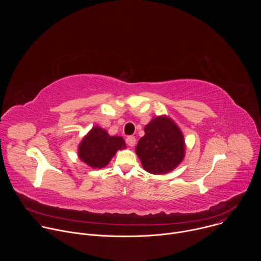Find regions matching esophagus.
<instances>
[{
  "label": "esophagus",
  "instance_id": "esophagus-1",
  "mask_svg": "<svg viewBox=\"0 0 261 261\" xmlns=\"http://www.w3.org/2000/svg\"><path fill=\"white\" fill-rule=\"evenodd\" d=\"M126 142H127V144L130 145V146H134L135 143H136V139H135L134 136H128V137L126 138Z\"/></svg>",
  "mask_w": 261,
  "mask_h": 261
}]
</instances>
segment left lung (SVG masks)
<instances>
[{
    "label": "left lung",
    "instance_id": "left-lung-1",
    "mask_svg": "<svg viewBox=\"0 0 261 261\" xmlns=\"http://www.w3.org/2000/svg\"><path fill=\"white\" fill-rule=\"evenodd\" d=\"M136 154L144 170L164 174L174 169L184 159V136L170 119L157 117L145 126L144 136L136 146Z\"/></svg>",
    "mask_w": 261,
    "mask_h": 261
}]
</instances>
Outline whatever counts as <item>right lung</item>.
<instances>
[{
  "instance_id": "add662e5",
  "label": "right lung",
  "mask_w": 261,
  "mask_h": 261,
  "mask_svg": "<svg viewBox=\"0 0 261 261\" xmlns=\"http://www.w3.org/2000/svg\"><path fill=\"white\" fill-rule=\"evenodd\" d=\"M126 144L121 136H110L100 127H94L79 146V157L93 168L106 166L118 150Z\"/></svg>"
}]
</instances>
